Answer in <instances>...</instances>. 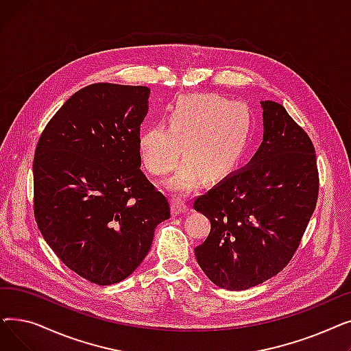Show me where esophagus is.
<instances>
[{"label": "esophagus", "mask_w": 351, "mask_h": 351, "mask_svg": "<svg viewBox=\"0 0 351 351\" xmlns=\"http://www.w3.org/2000/svg\"><path fill=\"white\" fill-rule=\"evenodd\" d=\"M186 209H188V204L182 196H175L172 199V210L175 215H180L183 212H186Z\"/></svg>", "instance_id": "esophagus-1"}]
</instances>
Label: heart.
Wrapping results in <instances>:
<instances>
[{"instance_id":"obj_1","label":"heart","mask_w":351,"mask_h":351,"mask_svg":"<svg viewBox=\"0 0 351 351\" xmlns=\"http://www.w3.org/2000/svg\"><path fill=\"white\" fill-rule=\"evenodd\" d=\"M253 135L249 106L215 94L179 99L168 115V126L156 123L142 132L139 155L152 175L172 172L188 160L168 182L173 191L195 189L202 175L209 180L229 175L245 158Z\"/></svg>"}]
</instances>
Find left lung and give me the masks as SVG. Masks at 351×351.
<instances>
[{
  "label": "left lung",
  "mask_w": 351,
  "mask_h": 351,
  "mask_svg": "<svg viewBox=\"0 0 351 351\" xmlns=\"http://www.w3.org/2000/svg\"><path fill=\"white\" fill-rule=\"evenodd\" d=\"M263 142L193 208L210 220L196 261L216 286L246 290L280 273L300 246L319 196L311 139L285 106L263 101Z\"/></svg>",
  "instance_id": "obj_1"
}]
</instances>
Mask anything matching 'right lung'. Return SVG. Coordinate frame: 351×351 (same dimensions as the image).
<instances>
[{
    "label": "right lung",
    "instance_id": "1",
    "mask_svg": "<svg viewBox=\"0 0 351 351\" xmlns=\"http://www.w3.org/2000/svg\"><path fill=\"white\" fill-rule=\"evenodd\" d=\"M147 86L98 82L47 123L34 156V215L61 262L99 286L126 279L171 205L141 171Z\"/></svg>",
    "mask_w": 351,
    "mask_h": 351
}]
</instances>
